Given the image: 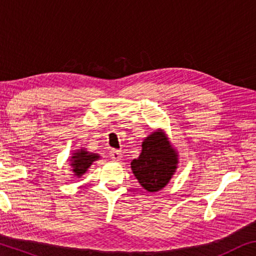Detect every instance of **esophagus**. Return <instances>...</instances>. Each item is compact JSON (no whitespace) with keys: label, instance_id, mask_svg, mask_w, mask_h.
I'll return each mask as SVG.
<instances>
[{"label":"esophagus","instance_id":"esophagus-1","mask_svg":"<svg viewBox=\"0 0 256 256\" xmlns=\"http://www.w3.org/2000/svg\"><path fill=\"white\" fill-rule=\"evenodd\" d=\"M110 159H112V160L120 161V158H122V153H120V151H118V150H110Z\"/></svg>","mask_w":256,"mask_h":256}]
</instances>
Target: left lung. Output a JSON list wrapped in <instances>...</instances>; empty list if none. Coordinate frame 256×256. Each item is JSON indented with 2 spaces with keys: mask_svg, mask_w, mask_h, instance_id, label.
Wrapping results in <instances>:
<instances>
[{
  "mask_svg": "<svg viewBox=\"0 0 256 256\" xmlns=\"http://www.w3.org/2000/svg\"><path fill=\"white\" fill-rule=\"evenodd\" d=\"M178 156L164 133L154 132L142 143V152L131 162L134 176L144 189L156 192L166 186L174 174Z\"/></svg>",
  "mask_w": 256,
  "mask_h": 256,
  "instance_id": "left-lung-1",
  "label": "left lung"
}]
</instances>
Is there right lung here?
I'll return each mask as SVG.
<instances>
[{"mask_svg": "<svg viewBox=\"0 0 256 256\" xmlns=\"http://www.w3.org/2000/svg\"><path fill=\"white\" fill-rule=\"evenodd\" d=\"M98 159V156L95 153H90L86 151H80L74 153V156H72V166L74 171V176H80L87 171V169L92 166V162Z\"/></svg>", "mask_w": 256, "mask_h": 256, "instance_id": "right-lung-1", "label": "right lung"}]
</instances>
